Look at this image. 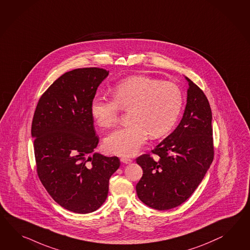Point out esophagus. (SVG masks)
I'll list each match as a JSON object with an SVG mask.
<instances>
[{"label":"esophagus","mask_w":250,"mask_h":250,"mask_svg":"<svg viewBox=\"0 0 250 250\" xmlns=\"http://www.w3.org/2000/svg\"><path fill=\"white\" fill-rule=\"evenodd\" d=\"M121 162L124 163V164L129 165V164H132V163H133V160H132V159L127 158V157H122V158H121Z\"/></svg>","instance_id":"obj_1"}]
</instances>
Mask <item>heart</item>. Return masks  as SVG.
<instances>
[{
    "label": "heart",
    "mask_w": 250,
    "mask_h": 250,
    "mask_svg": "<svg viewBox=\"0 0 250 250\" xmlns=\"http://www.w3.org/2000/svg\"><path fill=\"white\" fill-rule=\"evenodd\" d=\"M113 99L93 98L90 113L101 127L114 126L120 111L130 110V125L116 129L104 141L105 149L119 156L138 152L150 134L163 137L175 125L183 107V93L172 82L133 76L120 81L112 90Z\"/></svg>",
    "instance_id": "obj_1"
}]
</instances>
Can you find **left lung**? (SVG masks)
<instances>
[{
  "instance_id": "8db88e82",
  "label": "left lung",
  "mask_w": 250,
  "mask_h": 250,
  "mask_svg": "<svg viewBox=\"0 0 250 250\" xmlns=\"http://www.w3.org/2000/svg\"><path fill=\"white\" fill-rule=\"evenodd\" d=\"M187 104L176 129L152 152L136 158L144 171L136 184L147 206L166 210L187 201L205 176L214 158L212 113L207 97L191 80Z\"/></svg>"
}]
</instances>
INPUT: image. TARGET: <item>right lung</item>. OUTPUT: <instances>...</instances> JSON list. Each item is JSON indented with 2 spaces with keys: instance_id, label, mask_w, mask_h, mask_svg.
Here are the masks:
<instances>
[{
  "instance_id": "1",
  "label": "right lung",
  "mask_w": 250,
  "mask_h": 250,
  "mask_svg": "<svg viewBox=\"0 0 250 250\" xmlns=\"http://www.w3.org/2000/svg\"><path fill=\"white\" fill-rule=\"evenodd\" d=\"M108 73L83 67L63 74L39 99L32 119L38 176L52 199L75 213L103 204L110 177L120 166L116 156H87L99 142L90 105Z\"/></svg>"
}]
</instances>
